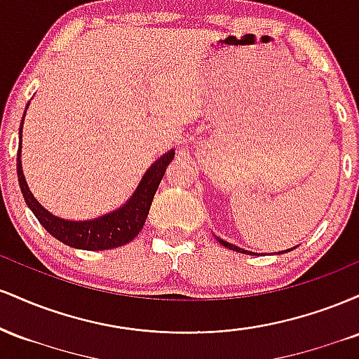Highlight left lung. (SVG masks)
I'll use <instances>...</instances> for the list:
<instances>
[{
  "mask_svg": "<svg viewBox=\"0 0 359 359\" xmlns=\"http://www.w3.org/2000/svg\"><path fill=\"white\" fill-rule=\"evenodd\" d=\"M217 241L221 243L222 246H226V248H229V250H233V251H238V253H246V255H253L251 253V251H248V250H243V248H238V246H234V245H231V243H228V241H224V240H221V238H216ZM287 251H292V250H283V251H278V255H282V253H287Z\"/></svg>",
  "mask_w": 359,
  "mask_h": 359,
  "instance_id": "1",
  "label": "left lung"
}]
</instances>
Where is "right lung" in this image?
Masks as SVG:
<instances>
[{"label":"right lung","mask_w":359,"mask_h":359,"mask_svg":"<svg viewBox=\"0 0 359 359\" xmlns=\"http://www.w3.org/2000/svg\"><path fill=\"white\" fill-rule=\"evenodd\" d=\"M30 104V102H28ZM27 104V108H28ZM27 113V111H25ZM23 113V118H25ZM22 130H23V119L20 125V148L18 156H16V174H18V182L22 194L25 197V203L35 214L40 224L52 234L53 238L64 243V245L72 246V248L79 250H111L118 248V246L126 245L131 240L138 236L142 231L143 224L150 211L151 201L158 189L160 180L165 174L168 163L174 160L175 151L170 150L165 155L160 156L158 160L151 165L143 175L142 182L138 184L137 191L130 197V201L125 205L116 209V211L104 214V216L97 217V219L90 221H67L62 217L53 216L43 208L39 201L35 199L34 194L28 189L27 180H25L23 168H22Z\"/></svg>","instance_id":"add662e5"}]
</instances>
